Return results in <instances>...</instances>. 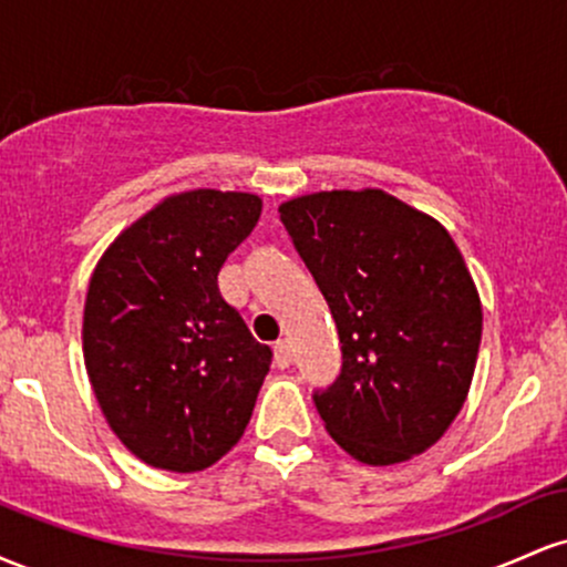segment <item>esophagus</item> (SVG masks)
Wrapping results in <instances>:
<instances>
[{
	"instance_id": "esophagus-1",
	"label": "esophagus",
	"mask_w": 567,
	"mask_h": 567,
	"mask_svg": "<svg viewBox=\"0 0 567 567\" xmlns=\"http://www.w3.org/2000/svg\"><path fill=\"white\" fill-rule=\"evenodd\" d=\"M292 343L288 341V338H279V341L275 343V362L277 368H290L292 365Z\"/></svg>"
}]
</instances>
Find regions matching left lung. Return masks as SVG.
Wrapping results in <instances>:
<instances>
[{
	"label": "left lung",
	"mask_w": 567,
	"mask_h": 567,
	"mask_svg": "<svg viewBox=\"0 0 567 567\" xmlns=\"http://www.w3.org/2000/svg\"><path fill=\"white\" fill-rule=\"evenodd\" d=\"M341 338L338 381L315 394L351 458L392 466L429 451L470 394L483 303L440 220L381 188L279 205Z\"/></svg>",
	"instance_id": "left-lung-1"
}]
</instances>
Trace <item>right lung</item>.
<instances>
[{
  "label": "right lung",
  "mask_w": 567,
  "mask_h": 567,
  "mask_svg": "<svg viewBox=\"0 0 567 567\" xmlns=\"http://www.w3.org/2000/svg\"><path fill=\"white\" fill-rule=\"evenodd\" d=\"M247 192L165 197L97 261L84 298V368L103 419L154 470L202 472L237 445L271 349L224 301L218 271L261 218Z\"/></svg>",
  "instance_id": "obj_1"
}]
</instances>
